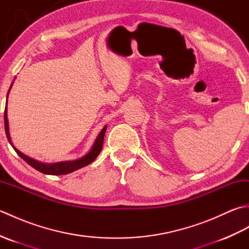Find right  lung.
I'll list each match as a JSON object with an SVG mask.
<instances>
[{
  "instance_id": "1",
  "label": "right lung",
  "mask_w": 249,
  "mask_h": 249,
  "mask_svg": "<svg viewBox=\"0 0 249 249\" xmlns=\"http://www.w3.org/2000/svg\"><path fill=\"white\" fill-rule=\"evenodd\" d=\"M13 86V84H12ZM10 86V88H12ZM9 93V91H8ZM8 96V94H7ZM7 105V103H6ZM4 124H5V133H6L7 136V139L9 141V143L12 144V146L14 147V150L16 151V153L22 158V160L28 162L31 167H33L34 169H36L37 171H39L41 173H45V174H51V176H61V174H67V173H71L75 170H78V169H80L82 167H86L89 163L93 162L95 160V158H96L100 151L103 149V144H104V137H105V133H106V129H107V126H105V127L100 131L98 137L95 140L94 144L92 146V150L89 151L86 156H83L81 158H79L77 160H72V161H61V162H56V163H44V162H39L33 158H30L29 156H26L24 154H22L20 151H18L16 147L13 145L12 143V140H10V136H9V129H8V120H7V106L6 108H5L4 111Z\"/></svg>"
}]
</instances>
